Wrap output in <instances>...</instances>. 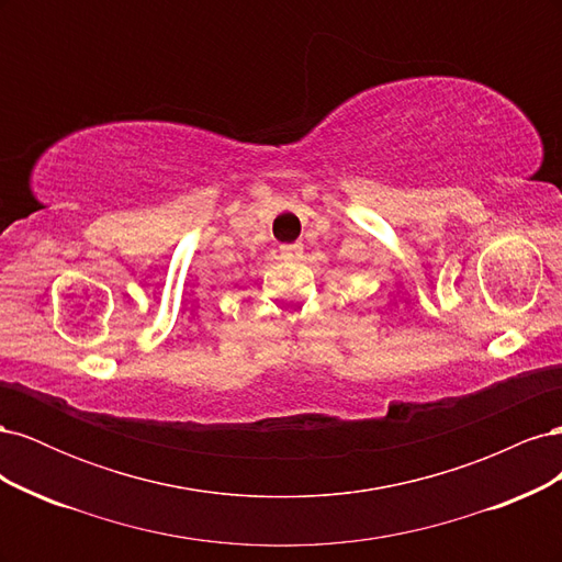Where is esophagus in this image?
<instances>
[{"label": "esophagus", "mask_w": 562, "mask_h": 562, "mask_svg": "<svg viewBox=\"0 0 562 562\" xmlns=\"http://www.w3.org/2000/svg\"><path fill=\"white\" fill-rule=\"evenodd\" d=\"M281 255L285 260H300L302 258V244H283Z\"/></svg>", "instance_id": "34e87169"}]
</instances>
